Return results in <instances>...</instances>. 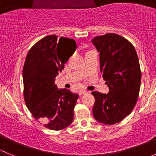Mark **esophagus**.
<instances>
[{
	"mask_svg": "<svg viewBox=\"0 0 156 156\" xmlns=\"http://www.w3.org/2000/svg\"><path fill=\"white\" fill-rule=\"evenodd\" d=\"M87 93H88V91L84 90H80L79 91V95H82V94H87Z\"/></svg>",
	"mask_w": 156,
	"mask_h": 156,
	"instance_id": "1",
	"label": "esophagus"
}]
</instances>
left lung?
<instances>
[{"mask_svg":"<svg viewBox=\"0 0 156 156\" xmlns=\"http://www.w3.org/2000/svg\"><path fill=\"white\" fill-rule=\"evenodd\" d=\"M100 53V71L109 88L101 94L93 91V107L97 122L112 125L120 122L133 110L141 82L139 59L134 47L122 36L108 33L91 41Z\"/></svg>","mask_w":156,"mask_h":156,"instance_id":"obj_1","label":"left lung"}]
</instances>
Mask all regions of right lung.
<instances>
[{
    "label": "right lung",
    "mask_w": 156,
    "mask_h": 156,
    "mask_svg": "<svg viewBox=\"0 0 156 156\" xmlns=\"http://www.w3.org/2000/svg\"><path fill=\"white\" fill-rule=\"evenodd\" d=\"M76 50L71 38L48 35L30 49L23 71L24 100L35 120L50 130H59L72 123L78 95L58 89L55 78Z\"/></svg>",
    "instance_id": "obj_1"
}]
</instances>
